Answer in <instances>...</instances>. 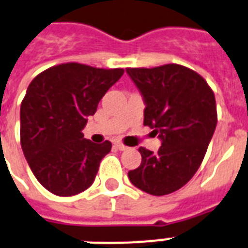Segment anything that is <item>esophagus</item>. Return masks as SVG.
Masks as SVG:
<instances>
[{
    "label": "esophagus",
    "instance_id": "obj_1",
    "mask_svg": "<svg viewBox=\"0 0 248 248\" xmlns=\"http://www.w3.org/2000/svg\"><path fill=\"white\" fill-rule=\"evenodd\" d=\"M114 145H116L117 148L120 149V151H124V149H127V147H126L124 144H122L121 141H116V143H114Z\"/></svg>",
    "mask_w": 248,
    "mask_h": 248
}]
</instances>
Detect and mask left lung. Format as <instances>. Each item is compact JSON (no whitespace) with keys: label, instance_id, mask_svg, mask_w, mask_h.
Segmentation results:
<instances>
[{"label":"left lung","instance_id":"obj_1","mask_svg":"<svg viewBox=\"0 0 248 248\" xmlns=\"http://www.w3.org/2000/svg\"><path fill=\"white\" fill-rule=\"evenodd\" d=\"M126 73L145 104L144 126L161 140L156 154L139 148L141 164L128 179L151 195H168L185 186L203 161L217 124L215 94L199 74L175 63Z\"/></svg>","mask_w":248,"mask_h":248}]
</instances>
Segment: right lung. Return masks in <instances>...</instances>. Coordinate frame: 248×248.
Wrapping results in <instances>:
<instances>
[{
  "mask_svg": "<svg viewBox=\"0 0 248 248\" xmlns=\"http://www.w3.org/2000/svg\"><path fill=\"white\" fill-rule=\"evenodd\" d=\"M124 69L62 63L39 74L20 105V143L36 179L54 195L71 196L93 183L109 140L94 144L83 128Z\"/></svg>",
  "mask_w": 248,
  "mask_h": 248,
  "instance_id": "right-lung-1",
  "label": "right lung"
}]
</instances>
